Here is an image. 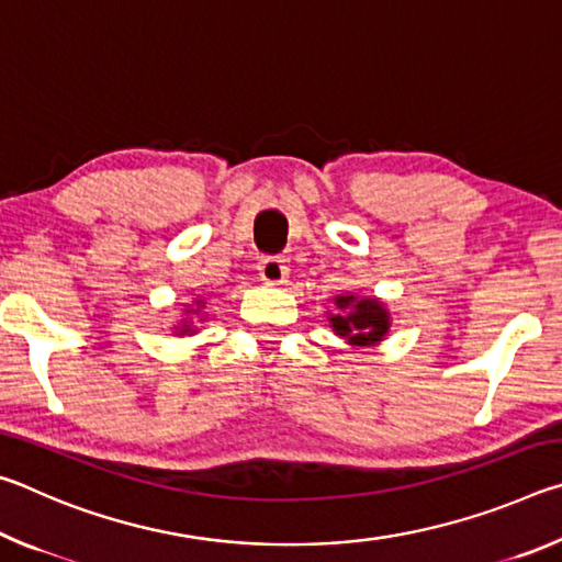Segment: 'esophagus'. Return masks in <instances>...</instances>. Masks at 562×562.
Listing matches in <instances>:
<instances>
[{
	"label": "esophagus",
	"mask_w": 562,
	"mask_h": 562,
	"mask_svg": "<svg viewBox=\"0 0 562 562\" xmlns=\"http://www.w3.org/2000/svg\"><path fill=\"white\" fill-rule=\"evenodd\" d=\"M258 270H260L262 282L268 284H282L288 280V265H284L282 258H262Z\"/></svg>",
	"instance_id": "obj_1"
}]
</instances>
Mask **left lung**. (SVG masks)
<instances>
[{"instance_id": "8db88e82", "label": "left lung", "mask_w": 562, "mask_h": 562, "mask_svg": "<svg viewBox=\"0 0 562 562\" xmlns=\"http://www.w3.org/2000/svg\"><path fill=\"white\" fill-rule=\"evenodd\" d=\"M337 312H329V325L335 335L347 339L355 347L379 345L389 331V312L376 297H357L339 294L335 297Z\"/></svg>"}]
</instances>
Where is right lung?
<instances>
[{
    "mask_svg": "<svg viewBox=\"0 0 562 562\" xmlns=\"http://www.w3.org/2000/svg\"><path fill=\"white\" fill-rule=\"evenodd\" d=\"M195 304H198V310H201L205 302H203V300H198ZM198 310H190V312H193V315H198ZM193 331H195V327H193V319H183V322H180V325L176 327V335H180V337H183V335H193Z\"/></svg>",
    "mask_w": 562,
    "mask_h": 562,
    "instance_id": "obj_1",
    "label": "right lung"
}]
</instances>
